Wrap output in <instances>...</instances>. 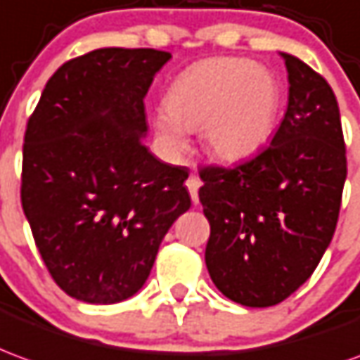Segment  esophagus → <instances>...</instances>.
Here are the masks:
<instances>
[{
  "mask_svg": "<svg viewBox=\"0 0 360 360\" xmlns=\"http://www.w3.org/2000/svg\"><path fill=\"white\" fill-rule=\"evenodd\" d=\"M185 185H187L188 195H191V198H193V202L197 205V202H198V188H200V179H198L197 175H191Z\"/></svg>",
  "mask_w": 360,
  "mask_h": 360,
  "instance_id": "obj_1",
  "label": "esophagus"
}]
</instances>
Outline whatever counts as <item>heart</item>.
<instances>
[{"label": "heart", "instance_id": "1", "mask_svg": "<svg viewBox=\"0 0 360 360\" xmlns=\"http://www.w3.org/2000/svg\"><path fill=\"white\" fill-rule=\"evenodd\" d=\"M281 110L283 85L269 68L250 58L216 56L185 68L173 79L154 128L173 158L187 152V132L200 130L208 154L241 162L269 144Z\"/></svg>", "mask_w": 360, "mask_h": 360}]
</instances>
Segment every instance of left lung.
I'll return each instance as SVG.
<instances>
[{"mask_svg": "<svg viewBox=\"0 0 360 360\" xmlns=\"http://www.w3.org/2000/svg\"><path fill=\"white\" fill-rule=\"evenodd\" d=\"M281 56L288 107L269 148L236 167L198 172L210 278L250 308L283 302L310 278L335 232L347 177L335 93L302 60Z\"/></svg>", "mask_w": 360, "mask_h": 360, "instance_id": "obj_1", "label": "left lung"}]
</instances>
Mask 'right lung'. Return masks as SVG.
Segmentation results:
<instances>
[{"label": "right lung", "mask_w": 360, "mask_h": 360, "mask_svg": "<svg viewBox=\"0 0 360 360\" xmlns=\"http://www.w3.org/2000/svg\"><path fill=\"white\" fill-rule=\"evenodd\" d=\"M169 58L99 49L68 60L27 122L22 210L54 283L75 300L136 294L191 206L187 167L160 162L142 142L144 97Z\"/></svg>", "instance_id": "right-lung-1"}]
</instances>
